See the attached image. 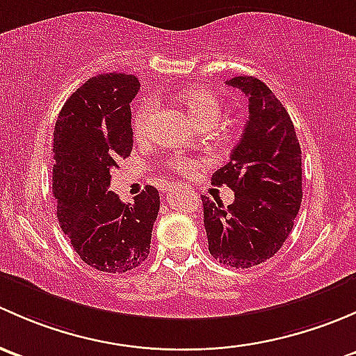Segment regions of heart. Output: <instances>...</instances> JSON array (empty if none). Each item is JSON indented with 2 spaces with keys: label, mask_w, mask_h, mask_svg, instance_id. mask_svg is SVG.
I'll use <instances>...</instances> for the list:
<instances>
[{
  "label": "heart",
  "mask_w": 356,
  "mask_h": 356,
  "mask_svg": "<svg viewBox=\"0 0 356 356\" xmlns=\"http://www.w3.org/2000/svg\"><path fill=\"white\" fill-rule=\"evenodd\" d=\"M181 101L190 118L202 128L212 127V124L218 122L219 115H221V102L218 101V97L214 94L209 92V90L188 89L183 94ZM152 109V102H144L138 108V111L135 113L134 131L137 138L144 137L145 131H147V124L149 120H151ZM170 168L179 175H192L199 170V161L192 159V157L178 156L170 161Z\"/></svg>",
  "instance_id": "heart-1"
}]
</instances>
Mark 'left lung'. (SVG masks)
<instances>
[{
  "label": "left lung",
  "mask_w": 356,
  "mask_h": 356,
  "mask_svg": "<svg viewBox=\"0 0 356 356\" xmlns=\"http://www.w3.org/2000/svg\"><path fill=\"white\" fill-rule=\"evenodd\" d=\"M248 97V122L232 159L212 175L233 204L202 197L209 252L236 269L266 262L284 245L302 204V149L286 108L255 76L226 80Z\"/></svg>",
  "instance_id": "1"
}]
</instances>
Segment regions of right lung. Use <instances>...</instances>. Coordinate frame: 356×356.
I'll return each instance as SVG.
<instances>
[{
    "label": "right lung",
    "instance_id": "obj_1",
    "mask_svg": "<svg viewBox=\"0 0 356 356\" xmlns=\"http://www.w3.org/2000/svg\"><path fill=\"white\" fill-rule=\"evenodd\" d=\"M135 75L92 76L67 99L54 127L53 195L73 250L102 273H128L151 250L159 192L151 185L123 204L109 190L111 170L134 147L130 102Z\"/></svg>",
    "mask_w": 356,
    "mask_h": 356
}]
</instances>
